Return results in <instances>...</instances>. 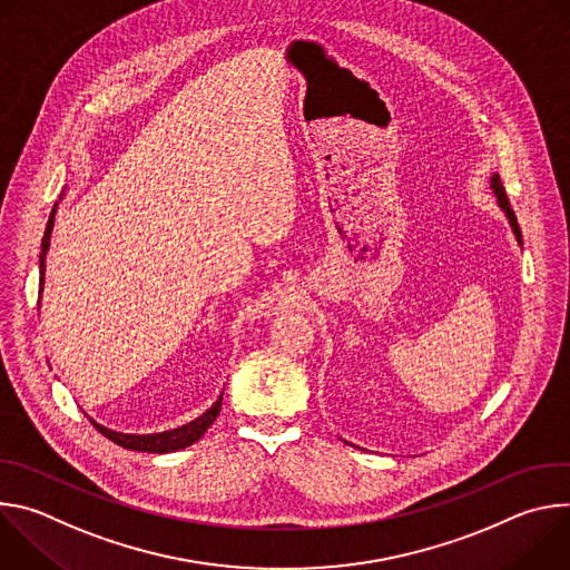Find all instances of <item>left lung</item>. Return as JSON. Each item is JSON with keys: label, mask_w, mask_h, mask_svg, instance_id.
<instances>
[{"label": "left lung", "mask_w": 570, "mask_h": 570, "mask_svg": "<svg viewBox=\"0 0 570 570\" xmlns=\"http://www.w3.org/2000/svg\"><path fill=\"white\" fill-rule=\"evenodd\" d=\"M490 187H492V191H494V196H497V203H499L501 212L505 214V218H508V223H510V227H512V232H514L517 243H519V246H523V238H521V229H519V223H517L514 209L510 207V200H508V194H505V189H503V183H501L499 174H492V178H490ZM347 444H350V442H347ZM352 446H354V444H352Z\"/></svg>", "instance_id": "obj_1"}]
</instances>
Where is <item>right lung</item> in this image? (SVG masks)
I'll use <instances>...</instances> for the list:
<instances>
[{"instance_id": "right-lung-1", "label": "right lung", "mask_w": 570, "mask_h": 570, "mask_svg": "<svg viewBox=\"0 0 570 570\" xmlns=\"http://www.w3.org/2000/svg\"><path fill=\"white\" fill-rule=\"evenodd\" d=\"M65 196V194H62ZM56 212H58V203L51 209V216L47 220V229L42 236V253H40V293L45 288V262H47V250H49V243H51V232H53V220H56ZM220 403H223V392L218 394V399L212 403V409H207L200 417H196L189 424H183L178 429H169V431H161V433H146V435H135V433H117L112 429H106L101 424H97L92 417V426L106 435L108 440H112L115 444L130 449V451H144V453H174L180 449L191 446L194 442H198L205 431L214 424V420L220 415Z\"/></svg>"}]
</instances>
